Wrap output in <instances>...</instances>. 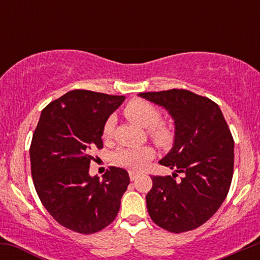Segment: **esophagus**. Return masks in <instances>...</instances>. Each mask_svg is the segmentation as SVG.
Masks as SVG:
<instances>
[{"instance_id":"esophagus-1","label":"esophagus","mask_w":260,"mask_h":260,"mask_svg":"<svg viewBox=\"0 0 260 260\" xmlns=\"http://www.w3.org/2000/svg\"><path fill=\"white\" fill-rule=\"evenodd\" d=\"M137 177H138V174H137V172L129 171V178H131V181H136Z\"/></svg>"}]
</instances>
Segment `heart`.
I'll list each match as a JSON object with an SVG mask.
<instances>
[{
    "label": "heart",
    "mask_w": 260,
    "mask_h": 260,
    "mask_svg": "<svg viewBox=\"0 0 260 260\" xmlns=\"http://www.w3.org/2000/svg\"><path fill=\"white\" fill-rule=\"evenodd\" d=\"M128 120L140 127L147 128L148 136L159 147H169L174 140V131L166 122L161 121L159 110L147 100L133 99L128 101L123 110ZM116 126L115 116H109L103 127V137L111 138ZM154 156V150L150 147L121 148L113 154V161L117 165L129 170H139L148 160Z\"/></svg>",
    "instance_id": "obj_1"
}]
</instances>
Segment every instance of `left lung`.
Returning <instances> with one entry per match:
<instances>
[{
    "instance_id": "obj_1",
    "label": "left lung",
    "mask_w": 260,
    "mask_h": 260,
    "mask_svg": "<svg viewBox=\"0 0 260 260\" xmlns=\"http://www.w3.org/2000/svg\"><path fill=\"white\" fill-rule=\"evenodd\" d=\"M164 106L175 120V142L160 165L183 174L150 176L147 194L151 220L181 234L207 222L228 196L234 175V138L219 105L184 89L140 92Z\"/></svg>"
}]
</instances>
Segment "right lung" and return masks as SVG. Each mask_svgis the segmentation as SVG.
<instances>
[{
    "label": "right lung",
    "instance_id": "1",
    "mask_svg": "<svg viewBox=\"0 0 260 260\" xmlns=\"http://www.w3.org/2000/svg\"><path fill=\"white\" fill-rule=\"evenodd\" d=\"M124 96L91 90L68 91L41 111L32 134L31 177L50 215L66 229L83 235L101 231L120 210L129 184L126 170L111 166L103 176H89L91 150L103 149L106 118Z\"/></svg>",
    "mask_w": 260,
    "mask_h": 260
}]
</instances>
